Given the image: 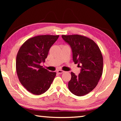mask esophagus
<instances>
[{"mask_svg": "<svg viewBox=\"0 0 121 121\" xmlns=\"http://www.w3.org/2000/svg\"><path fill=\"white\" fill-rule=\"evenodd\" d=\"M64 72H65V71L62 70H59L57 71V73H59V74H60V73H62Z\"/></svg>", "mask_w": 121, "mask_h": 121, "instance_id": "1", "label": "esophagus"}]
</instances>
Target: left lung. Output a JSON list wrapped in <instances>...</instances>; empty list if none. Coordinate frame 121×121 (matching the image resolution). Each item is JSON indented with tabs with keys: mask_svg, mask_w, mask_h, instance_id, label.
I'll return each mask as SVG.
<instances>
[{
	"mask_svg": "<svg viewBox=\"0 0 121 121\" xmlns=\"http://www.w3.org/2000/svg\"><path fill=\"white\" fill-rule=\"evenodd\" d=\"M70 45L75 64L81 68L78 76L71 73L69 90L77 96H83L97 85L103 72V57L99 46L93 40L79 35H62Z\"/></svg>",
	"mask_w": 121,
	"mask_h": 121,
	"instance_id": "8db88e82",
	"label": "left lung"
}]
</instances>
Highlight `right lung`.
Wrapping results in <instances>:
<instances>
[{
    "mask_svg": "<svg viewBox=\"0 0 121 121\" xmlns=\"http://www.w3.org/2000/svg\"><path fill=\"white\" fill-rule=\"evenodd\" d=\"M59 35H39L22 45L16 59V69L21 84L27 91L40 95L48 91L56 76L40 65L44 62L51 47Z\"/></svg>",
    "mask_w": 121,
    "mask_h": 121,
    "instance_id": "add662e5",
    "label": "right lung"
}]
</instances>
